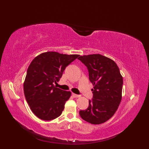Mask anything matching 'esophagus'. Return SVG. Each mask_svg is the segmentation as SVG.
Masks as SVG:
<instances>
[{
    "label": "esophagus",
    "instance_id": "34e87169",
    "mask_svg": "<svg viewBox=\"0 0 149 149\" xmlns=\"http://www.w3.org/2000/svg\"><path fill=\"white\" fill-rule=\"evenodd\" d=\"M72 96H73L74 97H79L80 96L79 95H78V94H76L74 93H73L72 94Z\"/></svg>",
    "mask_w": 149,
    "mask_h": 149
}]
</instances>
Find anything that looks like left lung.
<instances>
[{"mask_svg": "<svg viewBox=\"0 0 149 149\" xmlns=\"http://www.w3.org/2000/svg\"><path fill=\"white\" fill-rule=\"evenodd\" d=\"M89 71L93 84L92 100L89 106L79 111L83 120L92 124L105 123L115 114L122 100L123 78L119 67L110 58L100 55L80 56L78 58Z\"/></svg>", "mask_w": 149, "mask_h": 149, "instance_id": "8db88e82", "label": "left lung"}]
</instances>
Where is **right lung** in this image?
Returning <instances> with one entry per match:
<instances>
[{
    "mask_svg": "<svg viewBox=\"0 0 149 149\" xmlns=\"http://www.w3.org/2000/svg\"><path fill=\"white\" fill-rule=\"evenodd\" d=\"M79 55L48 52L36 56L29 65L24 83V94L33 113L40 119L59 117L71 93L55 87L66 67Z\"/></svg>",
    "mask_w": 149,
    "mask_h": 149,
    "instance_id": "1",
    "label": "right lung"
}]
</instances>
